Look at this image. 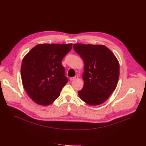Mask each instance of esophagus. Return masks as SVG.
I'll return each mask as SVG.
<instances>
[{
  "instance_id": "obj_1",
  "label": "esophagus",
  "mask_w": 146,
  "mask_h": 146,
  "mask_svg": "<svg viewBox=\"0 0 146 146\" xmlns=\"http://www.w3.org/2000/svg\"><path fill=\"white\" fill-rule=\"evenodd\" d=\"M78 77H79V76L76 75V76H74V77H70V80L71 81H73V80H76V79H78Z\"/></svg>"
}]
</instances>
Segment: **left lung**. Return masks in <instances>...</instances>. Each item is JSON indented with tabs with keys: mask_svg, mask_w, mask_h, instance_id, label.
Instances as JSON below:
<instances>
[{
	"mask_svg": "<svg viewBox=\"0 0 146 146\" xmlns=\"http://www.w3.org/2000/svg\"><path fill=\"white\" fill-rule=\"evenodd\" d=\"M73 48L84 62V86L78 92L80 98L91 106L103 103L117 85L120 66L117 57L103 44L76 43Z\"/></svg>",
	"mask_w": 146,
	"mask_h": 146,
	"instance_id": "1",
	"label": "left lung"
}]
</instances>
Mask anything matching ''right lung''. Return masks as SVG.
I'll use <instances>...</instances> for the list:
<instances>
[{"label": "right lung", "instance_id": "add662e5", "mask_svg": "<svg viewBox=\"0 0 146 146\" xmlns=\"http://www.w3.org/2000/svg\"><path fill=\"white\" fill-rule=\"evenodd\" d=\"M72 48V43L38 44L23 57L21 66L22 84L29 96L36 104L48 106L59 98L68 82L62 60Z\"/></svg>", "mask_w": 146, "mask_h": 146}]
</instances>
